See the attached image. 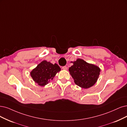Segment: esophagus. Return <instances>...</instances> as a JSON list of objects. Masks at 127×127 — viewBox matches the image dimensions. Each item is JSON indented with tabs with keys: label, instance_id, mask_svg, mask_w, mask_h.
I'll return each mask as SVG.
<instances>
[{
	"label": "esophagus",
	"instance_id": "1",
	"mask_svg": "<svg viewBox=\"0 0 127 127\" xmlns=\"http://www.w3.org/2000/svg\"><path fill=\"white\" fill-rule=\"evenodd\" d=\"M62 69H64V70H66V69H67V66H63V67H62Z\"/></svg>",
	"mask_w": 127,
	"mask_h": 127
}]
</instances>
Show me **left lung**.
<instances>
[{
  "instance_id": "8db88e82",
  "label": "left lung",
  "mask_w": 127,
  "mask_h": 127,
  "mask_svg": "<svg viewBox=\"0 0 127 127\" xmlns=\"http://www.w3.org/2000/svg\"><path fill=\"white\" fill-rule=\"evenodd\" d=\"M72 63L69 72L75 83L83 88H88L94 85L99 77L100 68L82 59H78Z\"/></svg>"
}]
</instances>
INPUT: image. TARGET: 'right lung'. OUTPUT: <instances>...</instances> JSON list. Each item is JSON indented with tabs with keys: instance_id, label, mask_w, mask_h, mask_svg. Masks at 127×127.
<instances>
[{
	"instance_id": "add662e5",
	"label": "right lung",
	"mask_w": 127,
	"mask_h": 127,
	"mask_svg": "<svg viewBox=\"0 0 127 127\" xmlns=\"http://www.w3.org/2000/svg\"><path fill=\"white\" fill-rule=\"evenodd\" d=\"M60 70L61 68L57 64H53L43 61L32 70L30 74L36 83L43 86L48 84Z\"/></svg>"
}]
</instances>
